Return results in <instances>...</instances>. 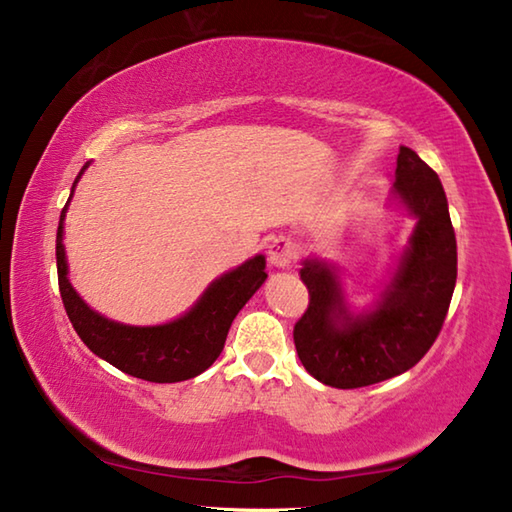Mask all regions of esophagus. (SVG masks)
Segmentation results:
<instances>
[{"label":"esophagus","mask_w":512,"mask_h":512,"mask_svg":"<svg viewBox=\"0 0 512 512\" xmlns=\"http://www.w3.org/2000/svg\"><path fill=\"white\" fill-rule=\"evenodd\" d=\"M296 259V244L289 237H275L268 246V262L275 268H289Z\"/></svg>","instance_id":"obj_1"}]
</instances>
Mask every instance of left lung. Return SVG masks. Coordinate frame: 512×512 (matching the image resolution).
I'll return each mask as SVG.
<instances>
[{
	"mask_svg": "<svg viewBox=\"0 0 512 512\" xmlns=\"http://www.w3.org/2000/svg\"><path fill=\"white\" fill-rule=\"evenodd\" d=\"M393 201L415 225L368 309L352 311L339 266L320 257L302 262L309 307L293 341L302 366L325 386L361 388L402 375L445 323L456 287V237L443 183L409 146L397 155Z\"/></svg>",
	"mask_w": 512,
	"mask_h": 512,
	"instance_id": "8db88e82",
	"label": "left lung"
}]
</instances>
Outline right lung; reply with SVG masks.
Here are the masks:
<instances>
[{
  "label": "right lung",
  "instance_id": "right-lung-1",
  "mask_svg": "<svg viewBox=\"0 0 512 512\" xmlns=\"http://www.w3.org/2000/svg\"><path fill=\"white\" fill-rule=\"evenodd\" d=\"M90 167L85 162L79 176L72 185V201L76 183L83 171ZM67 205L60 212V223L56 232V266L60 298L69 320L88 348L119 368L126 375H133L155 384H173L201 375L219 359L225 345V336L232 320L241 307L255 296V291L266 282V257L255 255L244 264L223 273L207 287L201 298L189 307L183 316L162 325H126L101 316L85 302L69 282V268L65 255V214Z\"/></svg>",
  "mask_w": 512,
  "mask_h": 512
}]
</instances>
